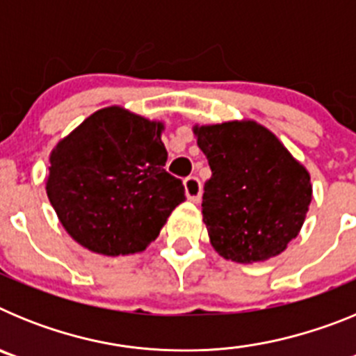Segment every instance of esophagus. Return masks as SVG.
Segmentation results:
<instances>
[{"mask_svg":"<svg viewBox=\"0 0 356 356\" xmlns=\"http://www.w3.org/2000/svg\"><path fill=\"white\" fill-rule=\"evenodd\" d=\"M185 194H187L188 201L197 203L201 200V181L197 180L196 176H188L185 178Z\"/></svg>","mask_w":356,"mask_h":356,"instance_id":"1","label":"esophagus"}]
</instances>
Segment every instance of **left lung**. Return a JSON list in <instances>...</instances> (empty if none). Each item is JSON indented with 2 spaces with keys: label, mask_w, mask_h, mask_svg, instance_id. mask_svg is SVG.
Instances as JSON below:
<instances>
[{
  "label": "left lung",
  "mask_w": 356,
  "mask_h": 356,
  "mask_svg": "<svg viewBox=\"0 0 356 356\" xmlns=\"http://www.w3.org/2000/svg\"><path fill=\"white\" fill-rule=\"evenodd\" d=\"M194 135L212 169L201 212L213 250L238 264L285 251L312 201L303 163L254 121L196 124Z\"/></svg>",
  "instance_id": "obj_1"
}]
</instances>
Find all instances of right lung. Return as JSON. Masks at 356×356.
Segmentation results:
<instances>
[{"label": "right lung", "instance_id": "right-lung-1", "mask_svg": "<svg viewBox=\"0 0 356 356\" xmlns=\"http://www.w3.org/2000/svg\"><path fill=\"white\" fill-rule=\"evenodd\" d=\"M163 124L122 106L97 110L49 155L46 193L78 244L118 257L144 251L185 201L163 165Z\"/></svg>", "mask_w": 356, "mask_h": 356}]
</instances>
